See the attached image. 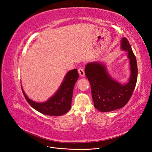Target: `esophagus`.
Listing matches in <instances>:
<instances>
[{
    "label": "esophagus",
    "instance_id": "1",
    "mask_svg": "<svg viewBox=\"0 0 152 152\" xmlns=\"http://www.w3.org/2000/svg\"><path fill=\"white\" fill-rule=\"evenodd\" d=\"M78 73H79V75L81 77L85 76V71H84V69H83L82 67H80L79 69H78Z\"/></svg>",
    "mask_w": 152,
    "mask_h": 152
}]
</instances>
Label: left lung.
Masks as SVG:
<instances>
[{
    "mask_svg": "<svg viewBox=\"0 0 152 152\" xmlns=\"http://www.w3.org/2000/svg\"><path fill=\"white\" fill-rule=\"evenodd\" d=\"M121 49L128 52L130 75L126 83H121L109 73L104 62H91L85 72L90 83L92 99L95 108L102 112L122 108L130 99L137 81L138 67L136 57L126 38L121 40Z\"/></svg>",
    "mask_w": 152,
    "mask_h": 152,
    "instance_id": "8db88e82",
    "label": "left lung"
}]
</instances>
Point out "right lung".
<instances>
[{
	"mask_svg": "<svg viewBox=\"0 0 152 152\" xmlns=\"http://www.w3.org/2000/svg\"><path fill=\"white\" fill-rule=\"evenodd\" d=\"M78 77L77 69L67 72L56 92L43 102H37L29 99L21 86L22 91L29 104L38 112L47 115L60 116L66 114L71 109L73 89Z\"/></svg>",
	"mask_w": 152,
	"mask_h": 152,
	"instance_id": "obj_1",
	"label": "right lung"
}]
</instances>
